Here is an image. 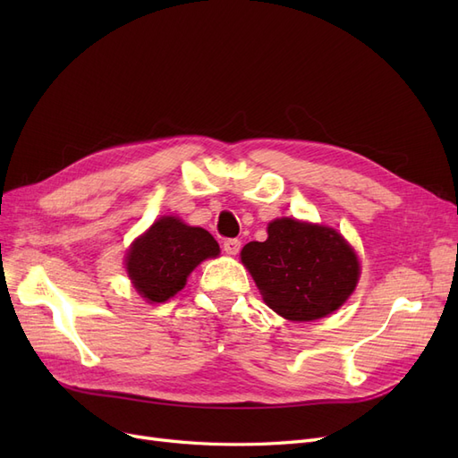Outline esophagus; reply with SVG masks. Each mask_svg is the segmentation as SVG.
Wrapping results in <instances>:
<instances>
[{
  "label": "esophagus",
  "instance_id": "1",
  "mask_svg": "<svg viewBox=\"0 0 458 458\" xmlns=\"http://www.w3.org/2000/svg\"><path fill=\"white\" fill-rule=\"evenodd\" d=\"M224 250H225V254H229V256H237L239 250H241V241H239V239H227V241L224 242Z\"/></svg>",
  "mask_w": 458,
  "mask_h": 458
}]
</instances>
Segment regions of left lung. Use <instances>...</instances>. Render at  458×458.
Wrapping results in <instances>:
<instances>
[{"label": "left lung", "mask_w": 458, "mask_h": 458, "mask_svg": "<svg viewBox=\"0 0 458 458\" xmlns=\"http://www.w3.org/2000/svg\"><path fill=\"white\" fill-rule=\"evenodd\" d=\"M241 259L263 301L298 323L336 311L361 273L355 250L336 229L293 217L271 221L267 241L248 242Z\"/></svg>", "instance_id": "left-lung-1"}]
</instances>
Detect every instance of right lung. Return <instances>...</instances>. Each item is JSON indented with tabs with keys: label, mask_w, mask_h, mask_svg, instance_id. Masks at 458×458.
<instances>
[{
	"label": "right lung",
	"mask_w": 458,
	"mask_h": 458,
	"mask_svg": "<svg viewBox=\"0 0 458 458\" xmlns=\"http://www.w3.org/2000/svg\"><path fill=\"white\" fill-rule=\"evenodd\" d=\"M219 256V244L202 227L164 216L135 239L126 256L133 288L150 303L175 296L200 261Z\"/></svg>",
	"instance_id": "1"
}]
</instances>
